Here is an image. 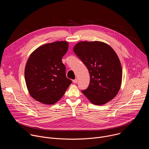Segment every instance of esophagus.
<instances>
[{
    "instance_id": "obj_1",
    "label": "esophagus",
    "mask_w": 149,
    "mask_h": 149,
    "mask_svg": "<svg viewBox=\"0 0 149 149\" xmlns=\"http://www.w3.org/2000/svg\"><path fill=\"white\" fill-rule=\"evenodd\" d=\"M72 82H73L74 83H77V79L76 78V79H73V80H72Z\"/></svg>"
}]
</instances>
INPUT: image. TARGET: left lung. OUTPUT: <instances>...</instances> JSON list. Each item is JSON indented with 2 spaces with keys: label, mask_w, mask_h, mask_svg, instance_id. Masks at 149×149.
I'll use <instances>...</instances> for the list:
<instances>
[{
  "label": "left lung",
  "mask_w": 149,
  "mask_h": 149,
  "mask_svg": "<svg viewBox=\"0 0 149 149\" xmlns=\"http://www.w3.org/2000/svg\"><path fill=\"white\" fill-rule=\"evenodd\" d=\"M73 51L90 75L88 87L82 90L84 95L95 105L113 100L120 90L122 80L121 63L114 49L102 42L81 41Z\"/></svg>",
  "instance_id": "1"
}]
</instances>
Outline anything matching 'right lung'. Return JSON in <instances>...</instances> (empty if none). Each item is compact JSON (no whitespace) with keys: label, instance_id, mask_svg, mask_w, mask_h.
<instances>
[{"label":"right lung","instance_id":"1","mask_svg":"<svg viewBox=\"0 0 149 149\" xmlns=\"http://www.w3.org/2000/svg\"><path fill=\"white\" fill-rule=\"evenodd\" d=\"M68 49L67 41L42 45L28 59L25 78L31 96L45 104H54L65 94L72 81L67 78L62 58Z\"/></svg>","mask_w":149,"mask_h":149}]
</instances>
